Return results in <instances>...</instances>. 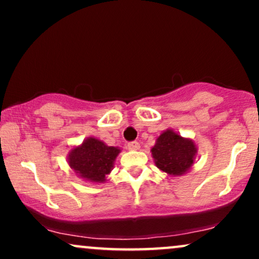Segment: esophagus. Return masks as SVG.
<instances>
[{
  "label": "esophagus",
  "mask_w": 259,
  "mask_h": 259,
  "mask_svg": "<svg viewBox=\"0 0 259 259\" xmlns=\"http://www.w3.org/2000/svg\"><path fill=\"white\" fill-rule=\"evenodd\" d=\"M127 148H129V150H132V151H136V150H139V148H140V144L138 141H132V142H129V144H127Z\"/></svg>",
  "instance_id": "esophagus-1"
}]
</instances>
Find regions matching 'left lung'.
<instances>
[{"label": "left lung", "mask_w": 259, "mask_h": 259, "mask_svg": "<svg viewBox=\"0 0 259 259\" xmlns=\"http://www.w3.org/2000/svg\"><path fill=\"white\" fill-rule=\"evenodd\" d=\"M151 151L157 167L170 175L186 173L194 164L197 152L191 140L181 138L173 130L163 133Z\"/></svg>", "instance_id": "8db88e82"}]
</instances>
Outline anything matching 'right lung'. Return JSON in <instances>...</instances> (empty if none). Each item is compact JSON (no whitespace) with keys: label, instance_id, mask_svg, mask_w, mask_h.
<instances>
[{"label":"right lung","instance_id":"right-lung-1","mask_svg":"<svg viewBox=\"0 0 259 259\" xmlns=\"http://www.w3.org/2000/svg\"><path fill=\"white\" fill-rule=\"evenodd\" d=\"M118 153L119 148L107 146L100 140L89 138L81 146L70 151L68 162L81 178L91 183H102L112 170Z\"/></svg>","mask_w":259,"mask_h":259}]
</instances>
